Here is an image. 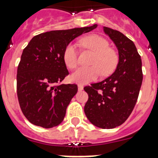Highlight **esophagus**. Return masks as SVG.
I'll use <instances>...</instances> for the list:
<instances>
[{
    "label": "esophagus",
    "instance_id": "34e87169",
    "mask_svg": "<svg viewBox=\"0 0 158 158\" xmlns=\"http://www.w3.org/2000/svg\"><path fill=\"white\" fill-rule=\"evenodd\" d=\"M84 89V87L81 85H78V91H82Z\"/></svg>",
    "mask_w": 158,
    "mask_h": 158
}]
</instances>
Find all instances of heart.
Listing matches in <instances>:
<instances>
[{"label": "heart", "instance_id": "b5f03b06", "mask_svg": "<svg viewBox=\"0 0 158 158\" xmlns=\"http://www.w3.org/2000/svg\"><path fill=\"white\" fill-rule=\"evenodd\" d=\"M81 45L95 53L91 62L93 66L82 67L71 74L73 82L80 85L96 80L101 73L108 75L116 67L118 57L113 50L110 49L109 43L103 37L93 35L85 37L79 41ZM63 61L67 68L73 69L77 65V48L73 43L66 46L63 52Z\"/></svg>", "mask_w": 158, "mask_h": 158}]
</instances>
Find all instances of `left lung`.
Wrapping results in <instances>:
<instances>
[{
    "instance_id": "1",
    "label": "left lung",
    "mask_w": 158,
    "mask_h": 158,
    "mask_svg": "<svg viewBox=\"0 0 158 158\" xmlns=\"http://www.w3.org/2000/svg\"><path fill=\"white\" fill-rule=\"evenodd\" d=\"M104 31L118 49V62L111 76L84 89L89 94L85 113L94 126L111 129L120 126L131 114L143 77L135 43L118 31L104 27Z\"/></svg>"
}]
</instances>
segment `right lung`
<instances>
[{
  "label": "right lung",
  "instance_id": "1",
  "mask_svg": "<svg viewBox=\"0 0 158 158\" xmlns=\"http://www.w3.org/2000/svg\"><path fill=\"white\" fill-rule=\"evenodd\" d=\"M96 27L42 33L23 49L17 69V96L23 115L32 124L52 128L63 121L67 107L77 93L74 84L55 85L69 74L64 50L77 37Z\"/></svg>",
  "mask_w": 158,
  "mask_h": 158
}]
</instances>
